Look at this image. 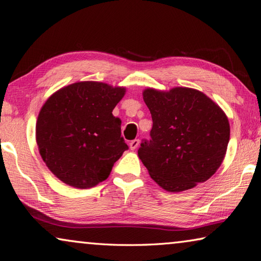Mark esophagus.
Returning a JSON list of instances; mask_svg holds the SVG:
<instances>
[{
  "label": "esophagus",
  "instance_id": "obj_1",
  "mask_svg": "<svg viewBox=\"0 0 261 261\" xmlns=\"http://www.w3.org/2000/svg\"><path fill=\"white\" fill-rule=\"evenodd\" d=\"M139 143H140V140H139V139L132 140V141L130 142V149H131V150H135V149H137L138 146H139Z\"/></svg>",
  "mask_w": 261,
  "mask_h": 261
}]
</instances>
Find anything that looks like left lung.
<instances>
[{
  "label": "left lung",
  "instance_id": "obj_1",
  "mask_svg": "<svg viewBox=\"0 0 261 261\" xmlns=\"http://www.w3.org/2000/svg\"><path fill=\"white\" fill-rule=\"evenodd\" d=\"M143 101L152 118L150 140L138 156L151 178L177 193L204 182L222 164L230 140V124L218 104L194 88L168 92L147 88Z\"/></svg>",
  "mask_w": 261,
  "mask_h": 261
}]
</instances>
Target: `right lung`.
I'll return each instance as SVG.
<instances>
[{"mask_svg": "<svg viewBox=\"0 0 261 261\" xmlns=\"http://www.w3.org/2000/svg\"><path fill=\"white\" fill-rule=\"evenodd\" d=\"M124 94V87L79 82L60 88L43 104L36 125L39 152L65 184L97 185L129 148L121 137V120L112 114Z\"/></svg>", "mask_w": 261, "mask_h": 261, "instance_id": "1", "label": "right lung"}]
</instances>
